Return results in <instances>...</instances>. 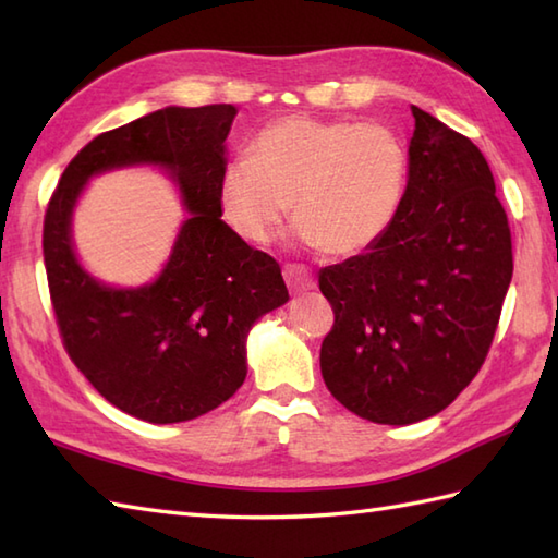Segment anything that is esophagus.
<instances>
[{"label": "esophagus", "instance_id": "1", "mask_svg": "<svg viewBox=\"0 0 558 558\" xmlns=\"http://www.w3.org/2000/svg\"><path fill=\"white\" fill-rule=\"evenodd\" d=\"M282 276H286V282H288V288L292 292H310V290L316 288V280L312 276V270L304 268V266L288 264L286 268H282Z\"/></svg>", "mask_w": 558, "mask_h": 558}]
</instances>
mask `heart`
Wrapping results in <instances>:
<instances>
[{"label": "heart", "mask_w": 558, "mask_h": 558, "mask_svg": "<svg viewBox=\"0 0 558 558\" xmlns=\"http://www.w3.org/2000/svg\"><path fill=\"white\" fill-rule=\"evenodd\" d=\"M405 182L408 153L388 126L292 114L268 124L248 158L228 165L220 210L242 240L268 244L292 201L294 240L354 256L393 225Z\"/></svg>", "instance_id": "obj_1"}]
</instances>
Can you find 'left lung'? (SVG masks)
<instances>
[{
  "label": "left lung",
  "mask_w": 558,
  "mask_h": 558,
  "mask_svg": "<svg viewBox=\"0 0 558 558\" xmlns=\"http://www.w3.org/2000/svg\"><path fill=\"white\" fill-rule=\"evenodd\" d=\"M408 186L388 232L318 272L336 324L322 374L350 412L414 424L448 408L487 357L513 278L508 218L470 138L412 108Z\"/></svg>",
  "instance_id": "left-lung-1"
}]
</instances>
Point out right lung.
I'll use <instances>...</instances> for the list:
<instances>
[{
    "label": "right lung",
    "mask_w": 558,
    "mask_h": 558,
    "mask_svg": "<svg viewBox=\"0 0 558 558\" xmlns=\"http://www.w3.org/2000/svg\"><path fill=\"white\" fill-rule=\"evenodd\" d=\"M232 105L170 108L96 136L69 162L45 213L43 254L69 357L114 408L150 424L196 420L246 378V338L290 300L280 266L220 220ZM158 167L187 218L146 287H108L82 268L73 210L93 175Z\"/></svg>",
    "instance_id": "right-lung-1"
}]
</instances>
